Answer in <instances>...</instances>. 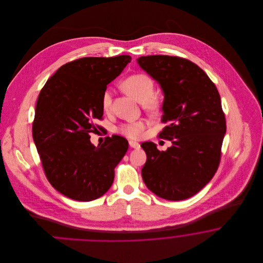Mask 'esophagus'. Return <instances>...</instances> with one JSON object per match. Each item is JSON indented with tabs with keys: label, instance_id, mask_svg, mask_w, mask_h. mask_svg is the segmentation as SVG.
Masks as SVG:
<instances>
[{
	"label": "esophagus",
	"instance_id": "obj_1",
	"mask_svg": "<svg viewBox=\"0 0 263 263\" xmlns=\"http://www.w3.org/2000/svg\"><path fill=\"white\" fill-rule=\"evenodd\" d=\"M129 146L133 149H139L140 148V144L137 142H133V141H129Z\"/></svg>",
	"mask_w": 263,
	"mask_h": 263
}]
</instances>
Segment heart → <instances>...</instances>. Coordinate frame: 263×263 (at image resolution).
I'll return each mask as SVG.
<instances>
[{
    "mask_svg": "<svg viewBox=\"0 0 263 263\" xmlns=\"http://www.w3.org/2000/svg\"><path fill=\"white\" fill-rule=\"evenodd\" d=\"M121 87L126 93L131 96L138 102L143 103L146 107H153L155 100L153 96L155 92L154 83L150 77L144 74L130 76L121 84ZM112 103V95L109 89L104 90L101 99V104L104 111H108ZM145 129V123L143 121H136L125 123L120 127V132L128 138L137 139L140 137Z\"/></svg>",
    "mask_w": 263,
    "mask_h": 263,
    "instance_id": "obj_1",
    "label": "heart"
}]
</instances>
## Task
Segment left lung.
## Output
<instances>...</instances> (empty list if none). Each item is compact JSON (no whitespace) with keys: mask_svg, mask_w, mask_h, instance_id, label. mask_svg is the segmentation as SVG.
<instances>
[{"mask_svg":"<svg viewBox=\"0 0 263 263\" xmlns=\"http://www.w3.org/2000/svg\"><path fill=\"white\" fill-rule=\"evenodd\" d=\"M137 63L163 90L166 126L159 137L173 144L162 152L153 142L141 145L147 155L143 180L163 199H187L212 179L220 163L226 134L220 95L206 73L186 59L152 55Z\"/></svg>","mask_w":263,"mask_h":263,"instance_id":"obj_1","label":"left lung"}]
</instances>
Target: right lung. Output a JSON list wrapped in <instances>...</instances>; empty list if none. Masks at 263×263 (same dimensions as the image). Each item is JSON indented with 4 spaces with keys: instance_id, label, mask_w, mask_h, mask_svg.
Wrapping results in <instances>:
<instances>
[{
    "instance_id": "obj_1",
    "label": "right lung",
    "mask_w": 263,
    "mask_h": 263,
    "mask_svg": "<svg viewBox=\"0 0 263 263\" xmlns=\"http://www.w3.org/2000/svg\"><path fill=\"white\" fill-rule=\"evenodd\" d=\"M131 62L129 55L86 57L60 67L38 97L32 136L51 185L77 201L100 198L112 185L114 168L128 150L114 135L96 147L90 133L101 119L106 86Z\"/></svg>"
}]
</instances>
